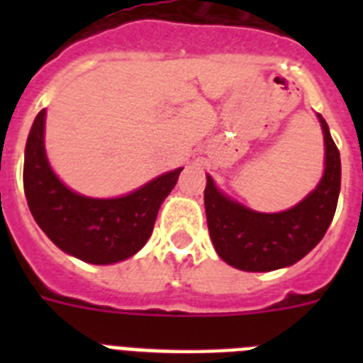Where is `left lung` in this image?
<instances>
[{
  "label": "left lung",
  "mask_w": 363,
  "mask_h": 363,
  "mask_svg": "<svg viewBox=\"0 0 363 363\" xmlns=\"http://www.w3.org/2000/svg\"><path fill=\"white\" fill-rule=\"evenodd\" d=\"M320 118L326 145L324 175L318 186L296 207L282 213H258L233 201L207 175L205 213L211 241L226 264L242 271H273L288 267L320 242L337 209L341 190V158Z\"/></svg>",
  "instance_id": "left-lung-1"
}]
</instances>
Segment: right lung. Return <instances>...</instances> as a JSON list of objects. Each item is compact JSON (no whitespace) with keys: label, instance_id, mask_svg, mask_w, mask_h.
Here are the masks:
<instances>
[{"label":"right lung","instance_id":"add662e5","mask_svg":"<svg viewBox=\"0 0 363 363\" xmlns=\"http://www.w3.org/2000/svg\"><path fill=\"white\" fill-rule=\"evenodd\" d=\"M45 115L43 109L35 116L24 154V194L39 228L56 247L88 264H116L139 252L182 167L156 177L122 198L81 196L65 186L48 164Z\"/></svg>","mask_w":363,"mask_h":363}]
</instances>
